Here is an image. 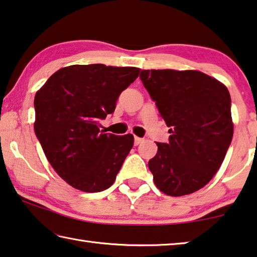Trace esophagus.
<instances>
[{
  "instance_id": "esophagus-1",
  "label": "esophagus",
  "mask_w": 257,
  "mask_h": 257,
  "mask_svg": "<svg viewBox=\"0 0 257 257\" xmlns=\"http://www.w3.org/2000/svg\"><path fill=\"white\" fill-rule=\"evenodd\" d=\"M143 142V138H139V137H137V136H135V145H139V144H141V143Z\"/></svg>"
}]
</instances>
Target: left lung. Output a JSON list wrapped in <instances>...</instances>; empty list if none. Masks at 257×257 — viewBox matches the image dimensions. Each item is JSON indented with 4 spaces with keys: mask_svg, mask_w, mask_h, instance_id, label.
<instances>
[{
    "mask_svg": "<svg viewBox=\"0 0 257 257\" xmlns=\"http://www.w3.org/2000/svg\"><path fill=\"white\" fill-rule=\"evenodd\" d=\"M143 85L170 133L156 143L149 168L158 188L184 196L203 188L219 170L232 141L231 98L222 82L196 70H143Z\"/></svg>",
    "mask_w": 257,
    "mask_h": 257,
    "instance_id": "obj_1",
    "label": "left lung"
}]
</instances>
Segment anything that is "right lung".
<instances>
[{
	"mask_svg": "<svg viewBox=\"0 0 257 257\" xmlns=\"http://www.w3.org/2000/svg\"><path fill=\"white\" fill-rule=\"evenodd\" d=\"M139 69L105 64L69 66L53 73L34 99V129L55 172L86 193L114 182L134 145L132 134L99 130L116 99L136 80Z\"/></svg>",
	"mask_w": 257,
	"mask_h": 257,
	"instance_id": "obj_1",
	"label": "right lung"
}]
</instances>
